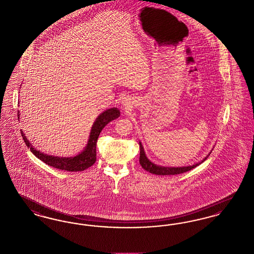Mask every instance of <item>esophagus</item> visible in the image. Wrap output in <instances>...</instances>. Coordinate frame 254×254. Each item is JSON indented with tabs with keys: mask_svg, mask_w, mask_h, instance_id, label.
Here are the masks:
<instances>
[{
	"mask_svg": "<svg viewBox=\"0 0 254 254\" xmlns=\"http://www.w3.org/2000/svg\"><path fill=\"white\" fill-rule=\"evenodd\" d=\"M127 100H124V102H123V104H124V106H127Z\"/></svg>",
	"mask_w": 254,
	"mask_h": 254,
	"instance_id": "obj_1",
	"label": "esophagus"
}]
</instances>
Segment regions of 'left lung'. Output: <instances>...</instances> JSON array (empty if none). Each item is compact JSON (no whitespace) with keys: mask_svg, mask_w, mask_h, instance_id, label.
I'll use <instances>...</instances> for the list:
<instances>
[{"mask_svg":"<svg viewBox=\"0 0 254 254\" xmlns=\"http://www.w3.org/2000/svg\"><path fill=\"white\" fill-rule=\"evenodd\" d=\"M140 145V165L142 166V168L152 173V174H156V175H175V174H181L184 172H187L190 169L196 168L197 166H199L200 164H202L205 161L206 158L208 157L212 151V149L210 150V152L205 156L201 162H198L191 166H186V167H163V166H158L156 164L152 163L148 158L145 155V149L143 147V145L141 142H139Z\"/></svg>","mask_w":254,"mask_h":254,"instance_id":"left-lung-1","label":"left lung"}]
</instances>
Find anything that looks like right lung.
<instances>
[{"instance_id":"obj_1","label":"right lung","mask_w":254,"mask_h":254,"mask_svg":"<svg viewBox=\"0 0 254 254\" xmlns=\"http://www.w3.org/2000/svg\"><path fill=\"white\" fill-rule=\"evenodd\" d=\"M120 116V110L117 108H110L103 111L96 118L92 125L89 133V138L85 148L75 156L70 157H59L46 154L36 149L32 144L27 140L23 131L22 136L24 143L30 148L31 152L39 158L41 161L46 163L50 167L55 169L66 170V171H83L90 168L96 162V143L98 137L102 129L109 124V122L117 119ZM18 119H20V112L18 111Z\"/></svg>"}]
</instances>
